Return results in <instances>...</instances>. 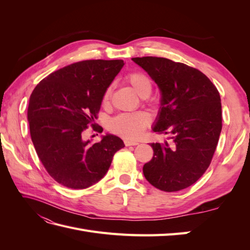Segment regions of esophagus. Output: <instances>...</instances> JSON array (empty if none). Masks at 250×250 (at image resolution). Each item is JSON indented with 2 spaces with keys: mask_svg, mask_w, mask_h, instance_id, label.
<instances>
[{
  "mask_svg": "<svg viewBox=\"0 0 250 250\" xmlns=\"http://www.w3.org/2000/svg\"><path fill=\"white\" fill-rule=\"evenodd\" d=\"M124 144H125V146H137L139 143H137V142H132V141H129V140H125L124 141Z\"/></svg>",
  "mask_w": 250,
  "mask_h": 250,
  "instance_id": "obj_1",
  "label": "esophagus"
}]
</instances>
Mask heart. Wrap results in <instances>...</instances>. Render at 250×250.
Masks as SVG:
<instances>
[{
	"mask_svg": "<svg viewBox=\"0 0 250 250\" xmlns=\"http://www.w3.org/2000/svg\"><path fill=\"white\" fill-rule=\"evenodd\" d=\"M125 81L142 98H147L152 92V81L145 73L134 71L128 73ZM111 96V86L103 95V104H108ZM150 124V117L146 111L124 112L112 118L108 123V129L126 140H138Z\"/></svg>",
	"mask_w": 250,
	"mask_h": 250,
	"instance_id": "1",
	"label": "heart"
}]
</instances>
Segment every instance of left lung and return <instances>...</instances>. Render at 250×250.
<instances>
[{
	"instance_id": "left-lung-1",
	"label": "left lung",
	"mask_w": 250,
	"mask_h": 250,
	"mask_svg": "<svg viewBox=\"0 0 250 250\" xmlns=\"http://www.w3.org/2000/svg\"><path fill=\"white\" fill-rule=\"evenodd\" d=\"M162 92L153 130L169 141L152 143L153 157L143 173L158 190L177 192L195 184L209 167L222 129L217 87L195 67L163 57L132 58Z\"/></svg>"
}]
</instances>
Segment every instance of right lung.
<instances>
[{
    "mask_svg": "<svg viewBox=\"0 0 250 250\" xmlns=\"http://www.w3.org/2000/svg\"><path fill=\"white\" fill-rule=\"evenodd\" d=\"M124 62L83 60L62 67L43 78L30 96V135L49 175L70 188H86L108 171L112 157L124 143L107 134L89 144L83 134L95 123L105 90L122 69Z\"/></svg>",
    "mask_w": 250,
    "mask_h": 250,
    "instance_id": "add662e5",
    "label": "right lung"
}]
</instances>
